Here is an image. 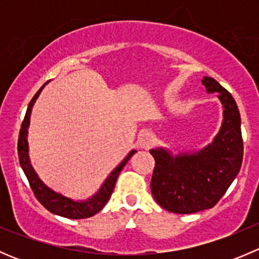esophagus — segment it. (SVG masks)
I'll return each instance as SVG.
<instances>
[{"instance_id": "obj_1", "label": "esophagus", "mask_w": 259, "mask_h": 259, "mask_svg": "<svg viewBox=\"0 0 259 259\" xmlns=\"http://www.w3.org/2000/svg\"><path fill=\"white\" fill-rule=\"evenodd\" d=\"M154 143H155V138L150 133H145L139 138V145L144 149H149L150 146H153Z\"/></svg>"}]
</instances>
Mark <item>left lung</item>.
I'll return each mask as SVG.
<instances>
[{
  "mask_svg": "<svg viewBox=\"0 0 259 259\" xmlns=\"http://www.w3.org/2000/svg\"><path fill=\"white\" fill-rule=\"evenodd\" d=\"M208 93H218L224 106L221 132L210 145L195 154L171 156L153 149L151 194L161 208L171 213L192 214L213 208L232 184L242 165L241 114L231 93L213 77L204 76Z\"/></svg>",
  "mask_w": 259,
  "mask_h": 259,
  "instance_id": "obj_1",
  "label": "left lung"
}]
</instances>
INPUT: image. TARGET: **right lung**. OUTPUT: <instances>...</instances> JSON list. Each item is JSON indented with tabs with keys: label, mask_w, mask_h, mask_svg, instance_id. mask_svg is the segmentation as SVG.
<instances>
[{
	"label": "right lung",
	"mask_w": 259,
	"mask_h": 259,
	"mask_svg": "<svg viewBox=\"0 0 259 259\" xmlns=\"http://www.w3.org/2000/svg\"><path fill=\"white\" fill-rule=\"evenodd\" d=\"M46 83H44V86H45ZM44 86L35 94L32 100L30 101L27 111H26L25 119H23L22 124H21L20 135H18V143H17L18 160H20L21 168H22L26 178H27L28 183H30V187L31 189H32L33 194H35L36 199H37L38 202H40L49 211H51V213L54 214H57V215L65 217V218H70V219L89 218V217H93L94 214L99 213V211L105 207V204L109 202V199H110L111 193H113L115 183H116V179L117 177H119L120 171H121V169L124 168L125 164L127 163V160H129L135 153H137V150L130 151L129 155L122 160V163L120 164L113 173L109 176V178L105 180V183L103 184L101 189L99 190L93 198L86 200V202H75V200L64 197V195L59 194V193L50 189L49 187H46V185L41 182V179L38 178L37 174L35 173L33 168L31 166L30 158H28L27 138H26L27 137V127L28 125H30L31 110H32L33 104H35L36 99H37L38 95H40Z\"/></svg>",
	"instance_id": "1"
}]
</instances>
